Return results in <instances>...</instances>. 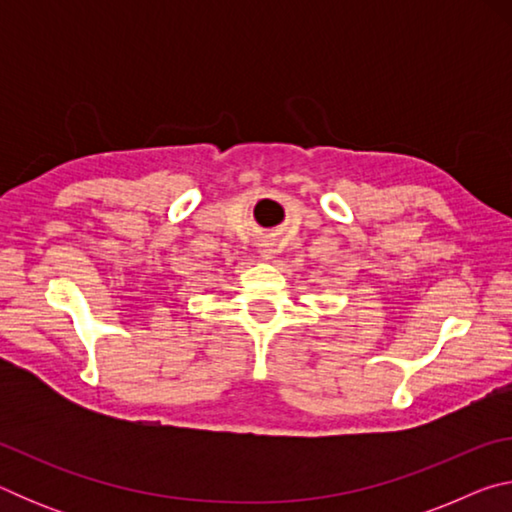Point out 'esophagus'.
Wrapping results in <instances>:
<instances>
[{"label":"esophagus","instance_id":"obj_1","mask_svg":"<svg viewBox=\"0 0 512 512\" xmlns=\"http://www.w3.org/2000/svg\"><path fill=\"white\" fill-rule=\"evenodd\" d=\"M262 253H264L266 257H271V253H273V250H271V246H262Z\"/></svg>","mask_w":512,"mask_h":512}]
</instances>
